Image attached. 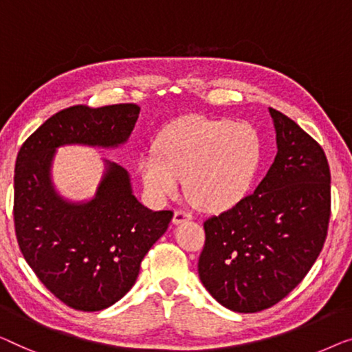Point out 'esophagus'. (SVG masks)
I'll return each instance as SVG.
<instances>
[{"instance_id":"obj_1","label":"esophagus","mask_w":352,"mask_h":352,"mask_svg":"<svg viewBox=\"0 0 352 352\" xmlns=\"http://www.w3.org/2000/svg\"><path fill=\"white\" fill-rule=\"evenodd\" d=\"M191 219H192L191 212H188V210H175L174 219H172V223L180 225V223H183V221L191 220Z\"/></svg>"}]
</instances>
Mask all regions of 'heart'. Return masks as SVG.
Wrapping results in <instances>:
<instances>
[{"label":"heart","mask_w":352,"mask_h":352,"mask_svg":"<svg viewBox=\"0 0 352 352\" xmlns=\"http://www.w3.org/2000/svg\"><path fill=\"white\" fill-rule=\"evenodd\" d=\"M260 157V137L252 126L188 116L157 135L155 151L138 161V174L153 201L174 197L185 178L197 207L225 210L249 191Z\"/></svg>","instance_id":"b5f03b06"}]
</instances>
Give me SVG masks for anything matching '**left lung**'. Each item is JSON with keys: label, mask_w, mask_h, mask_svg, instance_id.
Segmentation results:
<instances>
[{"label": "left lung", "mask_w": 352, "mask_h": 352, "mask_svg": "<svg viewBox=\"0 0 352 352\" xmlns=\"http://www.w3.org/2000/svg\"><path fill=\"white\" fill-rule=\"evenodd\" d=\"M277 155L252 195L204 221L197 271L209 294L236 313L285 298L322 250L330 220V169L322 146L270 108Z\"/></svg>", "instance_id": "left-lung-1"}]
</instances>
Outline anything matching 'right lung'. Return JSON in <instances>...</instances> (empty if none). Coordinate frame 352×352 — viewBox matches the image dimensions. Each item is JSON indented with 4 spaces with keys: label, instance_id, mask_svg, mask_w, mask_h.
Segmentation results:
<instances>
[{
    "label": "right lung",
    "instance_id": "1",
    "mask_svg": "<svg viewBox=\"0 0 352 352\" xmlns=\"http://www.w3.org/2000/svg\"><path fill=\"white\" fill-rule=\"evenodd\" d=\"M138 115L135 103L65 108L39 126L17 155L19 247L46 289L73 309L92 313L121 300L174 212L143 206L133 196L127 170L110 161L91 201L63 199L52 185L54 156L63 145L120 146L131 137Z\"/></svg>",
    "mask_w": 352,
    "mask_h": 352
}]
</instances>
